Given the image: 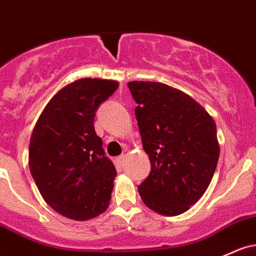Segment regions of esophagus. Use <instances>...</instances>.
Returning a JSON list of instances; mask_svg holds the SVG:
<instances>
[{"instance_id":"1","label":"esophagus","mask_w":256,"mask_h":256,"mask_svg":"<svg viewBox=\"0 0 256 256\" xmlns=\"http://www.w3.org/2000/svg\"><path fill=\"white\" fill-rule=\"evenodd\" d=\"M125 159H126V156H125V154H122V156H118L116 162H119L120 165H124V162H125Z\"/></svg>"}]
</instances>
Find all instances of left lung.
<instances>
[{
	"label": "left lung",
	"mask_w": 256,
	"mask_h": 256,
	"mask_svg": "<svg viewBox=\"0 0 256 256\" xmlns=\"http://www.w3.org/2000/svg\"><path fill=\"white\" fill-rule=\"evenodd\" d=\"M150 176L138 186L143 203L165 216L187 212L214 176L220 146L212 116L184 92L153 81L128 84Z\"/></svg>",
	"instance_id": "obj_1"
}]
</instances>
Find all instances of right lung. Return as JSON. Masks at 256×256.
Wrapping results in <instances>:
<instances>
[{"mask_svg": "<svg viewBox=\"0 0 256 256\" xmlns=\"http://www.w3.org/2000/svg\"><path fill=\"white\" fill-rule=\"evenodd\" d=\"M118 86L115 80L78 78L50 98L35 124L30 172L44 202L66 218L86 221L109 206L116 170L94 120Z\"/></svg>", "mask_w": 256, "mask_h": 256, "instance_id": "add662e5", "label": "right lung"}]
</instances>
